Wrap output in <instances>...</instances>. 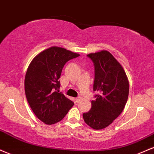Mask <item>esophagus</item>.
I'll return each mask as SVG.
<instances>
[{"instance_id": "esophagus-1", "label": "esophagus", "mask_w": 154, "mask_h": 154, "mask_svg": "<svg viewBox=\"0 0 154 154\" xmlns=\"http://www.w3.org/2000/svg\"><path fill=\"white\" fill-rule=\"evenodd\" d=\"M81 100V97H77L76 99H75V101H76L77 102H80V101Z\"/></svg>"}]
</instances>
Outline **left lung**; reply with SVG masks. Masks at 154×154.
<instances>
[{"instance_id":"obj_1","label":"left lung","mask_w":154,"mask_h":154,"mask_svg":"<svg viewBox=\"0 0 154 154\" xmlns=\"http://www.w3.org/2000/svg\"><path fill=\"white\" fill-rule=\"evenodd\" d=\"M94 65L91 108L83 114L86 124L94 130L109 126L123 111L129 94V81L120 63L106 50L87 55Z\"/></svg>"}]
</instances>
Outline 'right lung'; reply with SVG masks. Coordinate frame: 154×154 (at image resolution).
<instances>
[{"label":"right lung","instance_id":"right-lung-1","mask_svg":"<svg viewBox=\"0 0 154 154\" xmlns=\"http://www.w3.org/2000/svg\"><path fill=\"white\" fill-rule=\"evenodd\" d=\"M79 54L59 47H51L36 55L30 63L24 80L27 101L34 115L47 125L57 123L74 103L59 88L63 66Z\"/></svg>","mask_w":154,"mask_h":154}]
</instances>
